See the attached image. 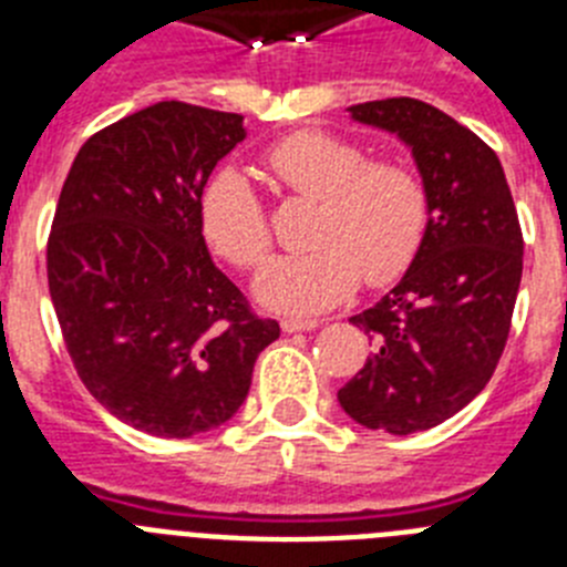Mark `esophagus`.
I'll use <instances>...</instances> for the list:
<instances>
[{
  "mask_svg": "<svg viewBox=\"0 0 567 567\" xmlns=\"http://www.w3.org/2000/svg\"><path fill=\"white\" fill-rule=\"evenodd\" d=\"M315 327H318V320H300V318L280 320V329H284V332H312Z\"/></svg>",
  "mask_w": 567,
  "mask_h": 567,
  "instance_id": "obj_1",
  "label": "esophagus"
}]
</instances>
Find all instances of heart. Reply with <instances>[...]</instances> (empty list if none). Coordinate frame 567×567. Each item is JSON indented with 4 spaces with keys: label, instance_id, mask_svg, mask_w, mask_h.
<instances>
[{
    "label": "heart",
    "instance_id": "obj_1",
    "mask_svg": "<svg viewBox=\"0 0 567 567\" xmlns=\"http://www.w3.org/2000/svg\"><path fill=\"white\" fill-rule=\"evenodd\" d=\"M264 167L280 187L320 207L309 233L315 249L272 260L260 272L255 295L264 307L312 315L343 300L360 278L385 287L412 267L432 221L417 169L372 162L360 144L320 130L284 135L264 153ZM202 229L209 247L238 269H258L272 249L267 209L233 169L204 189Z\"/></svg>",
    "mask_w": 567,
    "mask_h": 567
}]
</instances>
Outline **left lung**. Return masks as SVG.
<instances>
[{
  "label": "left lung",
  "mask_w": 567,
  "mask_h": 567,
  "mask_svg": "<svg viewBox=\"0 0 567 567\" xmlns=\"http://www.w3.org/2000/svg\"><path fill=\"white\" fill-rule=\"evenodd\" d=\"M349 113L412 150L432 221L398 287L349 318L374 354L338 400L365 429L425 432L477 398L503 358L523 278V229L497 153L452 115L405 96Z\"/></svg>",
  "instance_id": "1"
}]
</instances>
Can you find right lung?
I'll return each mask as SVG.
<instances>
[{
  "label": "right lung",
  "mask_w": 567,
  "mask_h": 567,
  "mask_svg": "<svg viewBox=\"0 0 567 567\" xmlns=\"http://www.w3.org/2000/svg\"><path fill=\"white\" fill-rule=\"evenodd\" d=\"M244 115L158 102L90 135L48 238V284L87 392L155 437H193L247 400L278 320L258 318L202 233L209 173Z\"/></svg>",
  "instance_id": "right-lung-1"
}]
</instances>
